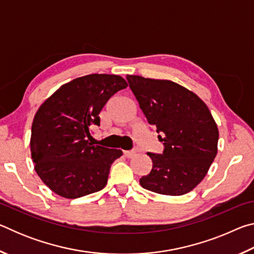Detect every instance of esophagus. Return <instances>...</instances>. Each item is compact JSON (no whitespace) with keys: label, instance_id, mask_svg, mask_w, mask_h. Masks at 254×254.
<instances>
[{"label":"esophagus","instance_id":"obj_1","mask_svg":"<svg viewBox=\"0 0 254 254\" xmlns=\"http://www.w3.org/2000/svg\"><path fill=\"white\" fill-rule=\"evenodd\" d=\"M123 153L127 158H132L135 154V151H134V150H127V151H124Z\"/></svg>","mask_w":254,"mask_h":254}]
</instances>
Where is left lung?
<instances>
[{
	"label": "left lung",
	"mask_w": 254,
	"mask_h": 254,
	"mask_svg": "<svg viewBox=\"0 0 254 254\" xmlns=\"http://www.w3.org/2000/svg\"><path fill=\"white\" fill-rule=\"evenodd\" d=\"M127 79L163 144L162 153H147L152 169L140 185L162 195L187 194L203 180L217 153L218 128L208 107L174 81L135 75Z\"/></svg>",
	"instance_id": "obj_1"
}]
</instances>
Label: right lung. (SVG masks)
<instances>
[{"instance_id":"1","label":"right lung","mask_w":254,"mask_h":254,"mask_svg":"<svg viewBox=\"0 0 254 254\" xmlns=\"http://www.w3.org/2000/svg\"><path fill=\"white\" fill-rule=\"evenodd\" d=\"M127 81L118 75L92 74L63 85L34 115L31 157L37 174L65 198L92 194L105 187L111 165L122 156L118 149L88 143L100 112Z\"/></svg>"}]
</instances>
